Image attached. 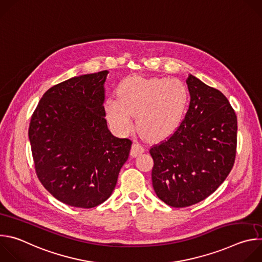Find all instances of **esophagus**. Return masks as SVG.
Masks as SVG:
<instances>
[{"label":"esophagus","mask_w":262,"mask_h":262,"mask_svg":"<svg viewBox=\"0 0 262 262\" xmlns=\"http://www.w3.org/2000/svg\"><path fill=\"white\" fill-rule=\"evenodd\" d=\"M144 147L143 146H141L139 143H134L133 144V146H132V150H130V156L132 157H134V158H136V157H138L139 155H141V154H143L144 152Z\"/></svg>","instance_id":"34e87169"}]
</instances>
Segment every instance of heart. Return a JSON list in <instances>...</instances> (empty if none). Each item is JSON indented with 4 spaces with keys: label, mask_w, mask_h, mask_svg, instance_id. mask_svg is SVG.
Returning <instances> with one entry per match:
<instances>
[{
    "label": "heart",
    "mask_w": 262,
    "mask_h": 262,
    "mask_svg": "<svg viewBox=\"0 0 262 262\" xmlns=\"http://www.w3.org/2000/svg\"><path fill=\"white\" fill-rule=\"evenodd\" d=\"M189 102L188 87L179 80L130 76L119 83L117 97L105 99L103 110L116 133H128L136 115L138 130L148 139H159L180 125Z\"/></svg>",
    "instance_id": "heart-1"
}]
</instances>
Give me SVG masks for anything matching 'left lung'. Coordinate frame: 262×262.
<instances>
[{
  "label": "left lung",
  "instance_id": "left-lung-1",
  "mask_svg": "<svg viewBox=\"0 0 262 262\" xmlns=\"http://www.w3.org/2000/svg\"><path fill=\"white\" fill-rule=\"evenodd\" d=\"M191 101L183 121L150 155L157 196L186 207L211 195L230 173L236 154L237 118L228 99L189 74Z\"/></svg>",
  "mask_w": 262,
  "mask_h": 262
}]
</instances>
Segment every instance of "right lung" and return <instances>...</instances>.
I'll use <instances>...</instances> for the list:
<instances>
[{
	"label": "right lung",
	"instance_id": "right-lung-1",
	"mask_svg": "<svg viewBox=\"0 0 262 262\" xmlns=\"http://www.w3.org/2000/svg\"><path fill=\"white\" fill-rule=\"evenodd\" d=\"M108 71L82 74L50 88L31 118L36 174L59 201L92 208L113 193L132 141L107 128L103 102Z\"/></svg>",
	"mask_w": 262,
	"mask_h": 262
}]
</instances>
